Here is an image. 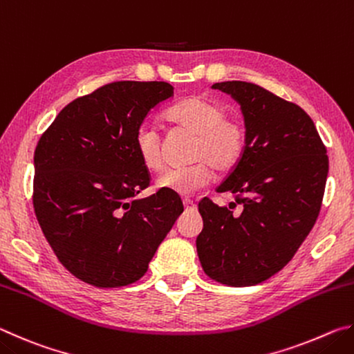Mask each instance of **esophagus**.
Masks as SVG:
<instances>
[{"label": "esophagus", "instance_id": "1", "mask_svg": "<svg viewBox=\"0 0 354 354\" xmlns=\"http://www.w3.org/2000/svg\"><path fill=\"white\" fill-rule=\"evenodd\" d=\"M183 203H184V209L185 211H189V212H194V211H196V205L192 200H189V198H184L183 200Z\"/></svg>", "mask_w": 354, "mask_h": 354}]
</instances>
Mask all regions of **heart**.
Returning a JSON list of instances; mask_svg holds the SVG:
<instances>
[{"label":"heart","instance_id":"1","mask_svg":"<svg viewBox=\"0 0 354 354\" xmlns=\"http://www.w3.org/2000/svg\"><path fill=\"white\" fill-rule=\"evenodd\" d=\"M167 122L178 129L195 134L190 159L194 164L173 169L158 179L160 189L178 195H190L206 187L212 179V167L230 171L239 164L247 147V129L237 118L226 117L225 107L205 95H192L167 112ZM136 151L149 171H160L165 164L164 142L153 124H142L136 133Z\"/></svg>","mask_w":354,"mask_h":354}]
</instances>
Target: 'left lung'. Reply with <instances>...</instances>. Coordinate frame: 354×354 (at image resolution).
<instances>
[{
	"mask_svg": "<svg viewBox=\"0 0 354 354\" xmlns=\"http://www.w3.org/2000/svg\"><path fill=\"white\" fill-rule=\"evenodd\" d=\"M239 104L247 147L217 192L234 195L230 207L203 198L196 237L201 267L217 283L243 287L287 266L319 217L328 154L301 107L253 82H215Z\"/></svg>",
	"mask_w": 354,
	"mask_h": 354,
	"instance_id": "left-lung-1",
	"label": "left lung"
}]
</instances>
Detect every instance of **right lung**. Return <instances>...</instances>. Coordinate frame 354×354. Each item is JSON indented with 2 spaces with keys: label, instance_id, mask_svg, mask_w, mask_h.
I'll return each mask as SVG.
<instances>
[{
  "label": "right lung",
  "instance_id": "obj_1",
  "mask_svg": "<svg viewBox=\"0 0 354 354\" xmlns=\"http://www.w3.org/2000/svg\"><path fill=\"white\" fill-rule=\"evenodd\" d=\"M173 97L162 81H115L71 101L34 151L32 205L48 243L77 279L101 289L139 281L183 214L181 198L149 185L136 151L148 112Z\"/></svg>",
  "mask_w": 354,
  "mask_h": 354
}]
</instances>
